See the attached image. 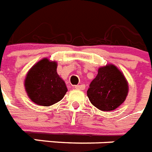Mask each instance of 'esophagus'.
<instances>
[{"instance_id": "34e87169", "label": "esophagus", "mask_w": 152, "mask_h": 152, "mask_svg": "<svg viewBox=\"0 0 152 152\" xmlns=\"http://www.w3.org/2000/svg\"><path fill=\"white\" fill-rule=\"evenodd\" d=\"M75 88L79 89V90H84L86 88V86L85 85H77V86H75Z\"/></svg>"}]
</instances>
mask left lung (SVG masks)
<instances>
[{
    "instance_id": "obj_1",
    "label": "left lung",
    "mask_w": 152,
    "mask_h": 152,
    "mask_svg": "<svg viewBox=\"0 0 152 152\" xmlns=\"http://www.w3.org/2000/svg\"><path fill=\"white\" fill-rule=\"evenodd\" d=\"M129 86L124 75L113 64L98 69L92 81L87 96L93 105L103 111L116 109L126 100Z\"/></svg>"
}]
</instances>
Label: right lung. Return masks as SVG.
Segmentation results:
<instances>
[{"label": "right lung", "instance_id": "add662e5", "mask_svg": "<svg viewBox=\"0 0 152 152\" xmlns=\"http://www.w3.org/2000/svg\"><path fill=\"white\" fill-rule=\"evenodd\" d=\"M56 68V62L44 58L28 71L24 86L28 96L34 104L51 106L65 96L67 88Z\"/></svg>", "mask_w": 152, "mask_h": 152}]
</instances>
